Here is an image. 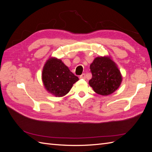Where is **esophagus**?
I'll return each mask as SVG.
<instances>
[{"instance_id":"34e87169","label":"esophagus","mask_w":152,"mask_h":152,"mask_svg":"<svg viewBox=\"0 0 152 152\" xmlns=\"http://www.w3.org/2000/svg\"><path fill=\"white\" fill-rule=\"evenodd\" d=\"M80 79H86L85 73H82L81 75H80Z\"/></svg>"}]
</instances>
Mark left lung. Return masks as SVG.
<instances>
[{
  "instance_id": "1",
  "label": "left lung",
  "mask_w": 152,
  "mask_h": 152,
  "mask_svg": "<svg viewBox=\"0 0 152 152\" xmlns=\"http://www.w3.org/2000/svg\"><path fill=\"white\" fill-rule=\"evenodd\" d=\"M92 79L89 84L98 94L107 96L115 91L122 80L120 70L110 57L96 58L90 65Z\"/></svg>"
}]
</instances>
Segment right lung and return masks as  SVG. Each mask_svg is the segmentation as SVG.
Wrapping results in <instances>:
<instances>
[{
  "instance_id": "1",
  "label": "right lung",
  "mask_w": 152,
  "mask_h": 152,
  "mask_svg": "<svg viewBox=\"0 0 152 152\" xmlns=\"http://www.w3.org/2000/svg\"><path fill=\"white\" fill-rule=\"evenodd\" d=\"M42 79L49 93L56 97L66 95L79 78L70 72L61 59L50 58L43 68Z\"/></svg>"
}]
</instances>
